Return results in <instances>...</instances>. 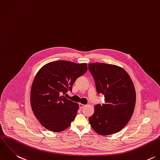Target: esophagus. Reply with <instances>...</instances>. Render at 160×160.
<instances>
[{
  "mask_svg": "<svg viewBox=\"0 0 160 160\" xmlns=\"http://www.w3.org/2000/svg\"><path fill=\"white\" fill-rule=\"evenodd\" d=\"M79 108L82 109V108H84V107H85V105H84V104H79Z\"/></svg>",
  "mask_w": 160,
  "mask_h": 160,
  "instance_id": "esophagus-1",
  "label": "esophagus"
}]
</instances>
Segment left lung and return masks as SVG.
<instances>
[{"instance_id": "left-lung-1", "label": "left lung", "mask_w": 160, "mask_h": 160, "mask_svg": "<svg viewBox=\"0 0 160 160\" xmlns=\"http://www.w3.org/2000/svg\"><path fill=\"white\" fill-rule=\"evenodd\" d=\"M88 68L95 81L98 94L104 95L105 103L97 104L89 118L91 126L101 135L120 131L132 116L136 102L133 83L122 68L101 62L91 63Z\"/></svg>"}]
</instances>
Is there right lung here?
Wrapping results in <instances>:
<instances>
[{
	"label": "right lung",
	"instance_id": "obj_1",
	"mask_svg": "<svg viewBox=\"0 0 160 160\" xmlns=\"http://www.w3.org/2000/svg\"><path fill=\"white\" fill-rule=\"evenodd\" d=\"M87 70L86 63L57 61L38 71L32 83L30 102L34 115L45 128L59 132L70 126L79 105L64 95Z\"/></svg>",
	"mask_w": 160,
	"mask_h": 160
}]
</instances>
